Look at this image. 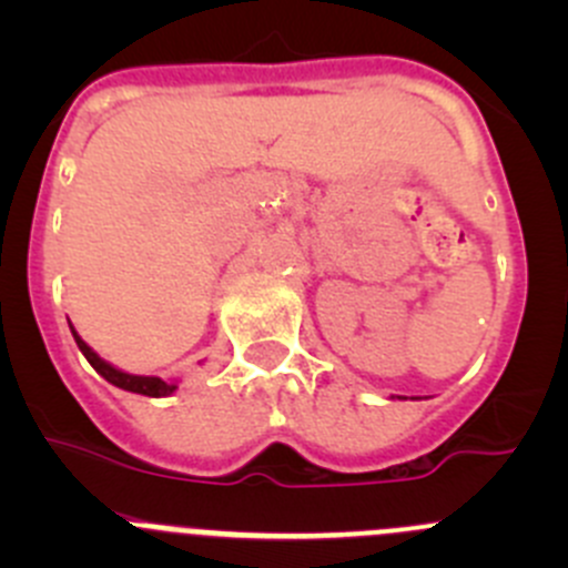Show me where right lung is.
<instances>
[{"instance_id":"1","label":"right lung","mask_w":568,"mask_h":568,"mask_svg":"<svg viewBox=\"0 0 568 568\" xmlns=\"http://www.w3.org/2000/svg\"><path fill=\"white\" fill-rule=\"evenodd\" d=\"M71 332H73V341H77L79 352H82L84 357H88V363L93 365V368L99 371V374L104 376L106 382H112L114 387H120V390L151 395V398H162V395H170V393L175 390L173 382H164V379H159V376H131V374H123V371L112 368V365L104 363V359H101L99 354H95L93 348H90L88 343H84L82 337L77 335V329H73V326H71Z\"/></svg>"}]
</instances>
